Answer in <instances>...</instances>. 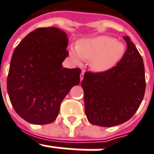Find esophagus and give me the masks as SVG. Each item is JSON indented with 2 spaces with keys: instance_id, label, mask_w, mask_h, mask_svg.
<instances>
[{
  "instance_id": "obj_1",
  "label": "esophagus",
  "mask_w": 154,
  "mask_h": 154,
  "mask_svg": "<svg viewBox=\"0 0 154 154\" xmlns=\"http://www.w3.org/2000/svg\"><path fill=\"white\" fill-rule=\"evenodd\" d=\"M83 77H84V72H82V73L80 75V80L82 81V80H83Z\"/></svg>"
}]
</instances>
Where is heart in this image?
Segmentation results:
<instances>
[{
	"mask_svg": "<svg viewBox=\"0 0 154 154\" xmlns=\"http://www.w3.org/2000/svg\"><path fill=\"white\" fill-rule=\"evenodd\" d=\"M124 52V46L108 36H98L81 41L69 48V56L74 64L90 60V67L96 72H104L115 66Z\"/></svg>",
	"mask_w": 154,
	"mask_h": 154,
	"instance_id": "heart-1",
	"label": "heart"
}]
</instances>
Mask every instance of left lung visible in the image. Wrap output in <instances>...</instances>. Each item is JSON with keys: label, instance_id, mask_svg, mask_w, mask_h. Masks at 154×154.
Returning <instances> with one entry per match:
<instances>
[{"label": "left lung", "instance_id": "8db88e82", "mask_svg": "<svg viewBox=\"0 0 154 154\" xmlns=\"http://www.w3.org/2000/svg\"><path fill=\"white\" fill-rule=\"evenodd\" d=\"M127 50L116 66L86 72L82 82L85 112L90 124L112 127L124 124L139 108L145 92L144 62L128 36Z\"/></svg>", "mask_w": 154, "mask_h": 154}]
</instances>
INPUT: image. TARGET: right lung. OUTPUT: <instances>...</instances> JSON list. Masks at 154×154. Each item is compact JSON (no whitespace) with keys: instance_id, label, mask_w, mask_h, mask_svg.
I'll return each instance as SVG.
<instances>
[{"instance_id":"1","label":"right lung","mask_w":154,"mask_h":154,"mask_svg":"<svg viewBox=\"0 0 154 154\" xmlns=\"http://www.w3.org/2000/svg\"><path fill=\"white\" fill-rule=\"evenodd\" d=\"M66 33L56 27L28 34L12 56L7 90L13 107L26 121L51 124L62 100L80 83V69L63 68L69 56Z\"/></svg>"}]
</instances>
